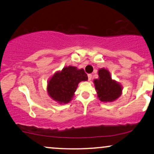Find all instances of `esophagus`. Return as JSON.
<instances>
[{"label": "esophagus", "mask_w": 154, "mask_h": 154, "mask_svg": "<svg viewBox=\"0 0 154 154\" xmlns=\"http://www.w3.org/2000/svg\"><path fill=\"white\" fill-rule=\"evenodd\" d=\"M91 77H92V75L91 74H88V80L90 81L91 79Z\"/></svg>", "instance_id": "obj_1"}]
</instances>
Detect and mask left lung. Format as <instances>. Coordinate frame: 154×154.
I'll return each mask as SVG.
<instances>
[{
    "label": "left lung",
    "mask_w": 154,
    "mask_h": 154,
    "mask_svg": "<svg viewBox=\"0 0 154 154\" xmlns=\"http://www.w3.org/2000/svg\"><path fill=\"white\" fill-rule=\"evenodd\" d=\"M98 72L99 79H94V82L100 100L102 102H112L116 100L122 94V87L112 80L108 70L100 69Z\"/></svg>",
    "instance_id": "8db88e82"
}]
</instances>
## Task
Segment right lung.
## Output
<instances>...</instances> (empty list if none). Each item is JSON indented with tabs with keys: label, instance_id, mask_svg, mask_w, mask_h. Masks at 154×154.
<instances>
[{
	"label": "right lung",
	"instance_id": "1",
	"mask_svg": "<svg viewBox=\"0 0 154 154\" xmlns=\"http://www.w3.org/2000/svg\"><path fill=\"white\" fill-rule=\"evenodd\" d=\"M87 75L83 69L69 66L60 72H56L48 85V92L54 100L60 103H68L81 81H86Z\"/></svg>",
	"mask_w": 154,
	"mask_h": 154
}]
</instances>
